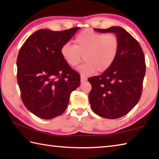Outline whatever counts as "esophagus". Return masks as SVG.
Here are the masks:
<instances>
[{"mask_svg": "<svg viewBox=\"0 0 159 159\" xmlns=\"http://www.w3.org/2000/svg\"><path fill=\"white\" fill-rule=\"evenodd\" d=\"M86 80H87V78H86L84 75H80V81L83 82V81H85Z\"/></svg>", "mask_w": 159, "mask_h": 159, "instance_id": "34e87169", "label": "esophagus"}]
</instances>
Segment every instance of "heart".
<instances>
[{"mask_svg": "<svg viewBox=\"0 0 159 159\" xmlns=\"http://www.w3.org/2000/svg\"><path fill=\"white\" fill-rule=\"evenodd\" d=\"M120 41L114 34H103L91 29H85L75 37L74 45L65 43L60 54L66 63L75 67L85 62L78 70L85 76L104 73L111 68L118 57Z\"/></svg>", "mask_w": 159, "mask_h": 159, "instance_id": "b5f03b06", "label": "heart"}]
</instances>
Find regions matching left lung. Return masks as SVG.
I'll use <instances>...</instances> for the list:
<instances>
[{
  "mask_svg": "<svg viewBox=\"0 0 159 159\" xmlns=\"http://www.w3.org/2000/svg\"><path fill=\"white\" fill-rule=\"evenodd\" d=\"M113 32L120 41L118 57L111 68L100 76L88 79L91 108L99 116L115 119L128 114L141 98L146 71L144 55L137 40L119 26L95 29Z\"/></svg>",
  "mask_w": 159,
  "mask_h": 159,
  "instance_id": "obj_1",
  "label": "left lung"
}]
</instances>
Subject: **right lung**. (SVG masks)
Listing matches in <instances>:
<instances>
[{"label":"right lung","instance_id":"obj_1","mask_svg":"<svg viewBox=\"0 0 159 159\" xmlns=\"http://www.w3.org/2000/svg\"><path fill=\"white\" fill-rule=\"evenodd\" d=\"M79 29H40L26 40L19 52L17 79L21 100L38 117L51 119L62 114L71 92L80 85L79 74L60 54L61 46Z\"/></svg>","mask_w":159,"mask_h":159}]
</instances>
